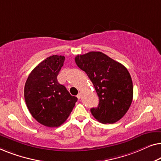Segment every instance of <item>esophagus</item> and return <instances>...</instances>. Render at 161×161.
I'll use <instances>...</instances> for the list:
<instances>
[{"mask_svg": "<svg viewBox=\"0 0 161 161\" xmlns=\"http://www.w3.org/2000/svg\"><path fill=\"white\" fill-rule=\"evenodd\" d=\"M77 97H78V99H79V100H80V97H81V94L80 93H78V95H77Z\"/></svg>", "mask_w": 161, "mask_h": 161, "instance_id": "1", "label": "esophagus"}]
</instances>
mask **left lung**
<instances>
[{
	"instance_id": "1",
	"label": "left lung",
	"mask_w": 161,
	"mask_h": 161,
	"mask_svg": "<svg viewBox=\"0 0 161 161\" xmlns=\"http://www.w3.org/2000/svg\"><path fill=\"white\" fill-rule=\"evenodd\" d=\"M87 74L99 97L91 113L103 124H113L128 111L133 97V81L127 68L102 52H89L75 58Z\"/></svg>"
}]
</instances>
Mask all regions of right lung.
I'll use <instances>...</instances> for the list:
<instances>
[{
  "label": "right lung",
  "mask_w": 161,
  "mask_h": 161,
  "mask_svg": "<svg viewBox=\"0 0 161 161\" xmlns=\"http://www.w3.org/2000/svg\"><path fill=\"white\" fill-rule=\"evenodd\" d=\"M65 57L53 55L39 63L31 72L24 88L28 111L40 124L59 127L69 117L78 100L57 80Z\"/></svg>",
  "instance_id": "obj_1"
}]
</instances>
